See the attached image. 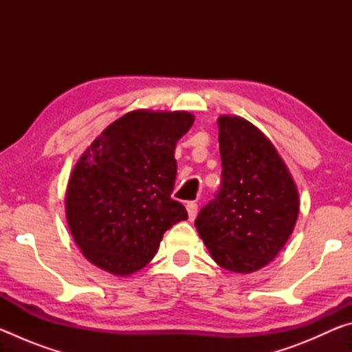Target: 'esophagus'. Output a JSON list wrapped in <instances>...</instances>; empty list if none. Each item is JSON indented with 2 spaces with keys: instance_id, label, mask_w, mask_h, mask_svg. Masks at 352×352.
Returning <instances> with one entry per match:
<instances>
[{
  "instance_id": "obj_1",
  "label": "esophagus",
  "mask_w": 352,
  "mask_h": 352,
  "mask_svg": "<svg viewBox=\"0 0 352 352\" xmlns=\"http://www.w3.org/2000/svg\"><path fill=\"white\" fill-rule=\"evenodd\" d=\"M186 210L189 214V220H194L195 216H197V211H199V205L195 204V201H189L186 205Z\"/></svg>"
}]
</instances>
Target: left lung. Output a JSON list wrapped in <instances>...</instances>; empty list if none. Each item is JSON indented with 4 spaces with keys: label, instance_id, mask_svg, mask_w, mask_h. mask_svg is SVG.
I'll use <instances>...</instances> for the list:
<instances>
[{
    "label": "left lung",
    "instance_id": "obj_1",
    "mask_svg": "<svg viewBox=\"0 0 352 352\" xmlns=\"http://www.w3.org/2000/svg\"><path fill=\"white\" fill-rule=\"evenodd\" d=\"M222 182L195 226L212 259L252 273L275 259L300 211L292 175L269 138L239 116L219 118Z\"/></svg>",
    "mask_w": 352,
    "mask_h": 352
}]
</instances>
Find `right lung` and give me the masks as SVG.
<instances>
[{
    "instance_id": "1",
    "label": "right lung",
    "mask_w": 352,
    "mask_h": 352,
    "mask_svg": "<svg viewBox=\"0 0 352 352\" xmlns=\"http://www.w3.org/2000/svg\"><path fill=\"white\" fill-rule=\"evenodd\" d=\"M192 124L188 111H130L82 155L68 183L67 220L91 264L132 275L151 262L166 231L188 219L170 194L177 141Z\"/></svg>"
}]
</instances>
